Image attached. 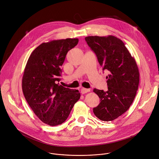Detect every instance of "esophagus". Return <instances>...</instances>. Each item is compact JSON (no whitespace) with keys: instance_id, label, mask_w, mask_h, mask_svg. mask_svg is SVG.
I'll return each mask as SVG.
<instances>
[{"instance_id":"1","label":"esophagus","mask_w":159,"mask_h":159,"mask_svg":"<svg viewBox=\"0 0 159 159\" xmlns=\"http://www.w3.org/2000/svg\"><path fill=\"white\" fill-rule=\"evenodd\" d=\"M80 91H81V93L82 94H84V93H86L89 92L90 91V90L88 89H85V88H82Z\"/></svg>"}]
</instances>
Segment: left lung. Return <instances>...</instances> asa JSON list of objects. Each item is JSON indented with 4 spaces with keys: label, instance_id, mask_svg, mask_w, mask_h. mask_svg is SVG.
<instances>
[{
    "label": "left lung",
    "instance_id": "obj_1",
    "mask_svg": "<svg viewBox=\"0 0 159 159\" xmlns=\"http://www.w3.org/2000/svg\"><path fill=\"white\" fill-rule=\"evenodd\" d=\"M85 40L102 70L110 72L106 77L107 91L93 89L100 102L93 112L101 120H114L129 109L135 98L139 84L137 63L124 43L115 36H89Z\"/></svg>",
    "mask_w": 159,
    "mask_h": 159
}]
</instances>
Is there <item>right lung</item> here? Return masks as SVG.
Returning a JSON list of instances; mask_svg holds the SVG:
<instances>
[{
	"label": "right lung",
	"instance_id": "add662e5",
	"mask_svg": "<svg viewBox=\"0 0 159 159\" xmlns=\"http://www.w3.org/2000/svg\"><path fill=\"white\" fill-rule=\"evenodd\" d=\"M78 42V39H66L41 43L32 52L24 72V97L38 118L50 126L64 122L80 97L78 90L58 83L67 52Z\"/></svg>",
	"mask_w": 159,
	"mask_h": 159
}]
</instances>
